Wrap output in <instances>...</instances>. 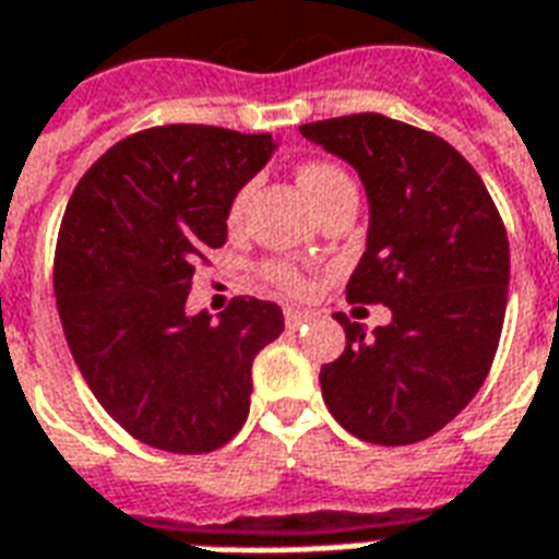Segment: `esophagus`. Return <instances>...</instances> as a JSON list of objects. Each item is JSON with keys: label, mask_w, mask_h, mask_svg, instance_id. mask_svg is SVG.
Returning a JSON list of instances; mask_svg holds the SVG:
<instances>
[{"label": "esophagus", "mask_w": 559, "mask_h": 559, "mask_svg": "<svg viewBox=\"0 0 559 559\" xmlns=\"http://www.w3.org/2000/svg\"><path fill=\"white\" fill-rule=\"evenodd\" d=\"M284 319H287V328H293V331H296V328H301V324L313 322L316 316L307 313V310H296V307H287V310H284Z\"/></svg>", "instance_id": "1"}]
</instances>
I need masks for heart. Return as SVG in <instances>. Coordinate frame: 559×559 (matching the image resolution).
<instances>
[{"label": "heart", "mask_w": 559, "mask_h": 559, "mask_svg": "<svg viewBox=\"0 0 559 559\" xmlns=\"http://www.w3.org/2000/svg\"><path fill=\"white\" fill-rule=\"evenodd\" d=\"M298 182H301L305 193L310 197V202L319 205V202L333 191V188L345 186V182H350V179L345 177V170H340L336 165H331V162H307V165L298 168ZM243 205H246V188L243 191H237L231 205H228V223H231V226H235L237 219H240V214H243ZM263 275H266L275 287L284 289V293H301V289H305V275H301L296 266H289V263H281V261L266 263V266H263Z\"/></svg>", "instance_id": "1"}]
</instances>
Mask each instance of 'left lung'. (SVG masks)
Returning a JSON list of instances; mask_svg holds the SVG:
<instances>
[{
	"mask_svg": "<svg viewBox=\"0 0 559 559\" xmlns=\"http://www.w3.org/2000/svg\"><path fill=\"white\" fill-rule=\"evenodd\" d=\"M301 135L357 168L371 226L345 293L391 310L371 336L336 313L345 350L322 366V397L359 441H424L493 366L511 281L499 209L476 168L420 127L357 112L305 124Z\"/></svg>",
	"mask_w": 559,
	"mask_h": 559,
	"instance_id": "left-lung-1",
	"label": "left lung"
}]
</instances>
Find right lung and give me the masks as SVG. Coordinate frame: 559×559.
Here are the masks:
<instances>
[{"label": "right lung", "instance_id": "1", "mask_svg": "<svg viewBox=\"0 0 559 559\" xmlns=\"http://www.w3.org/2000/svg\"><path fill=\"white\" fill-rule=\"evenodd\" d=\"M270 133L147 127L81 177L55 249V296L83 380L135 441L219 450L249 415L252 362L281 307L237 296L211 322L186 313L197 263L226 243L235 193L270 162Z\"/></svg>", "mask_w": 559, "mask_h": 559}]
</instances>
